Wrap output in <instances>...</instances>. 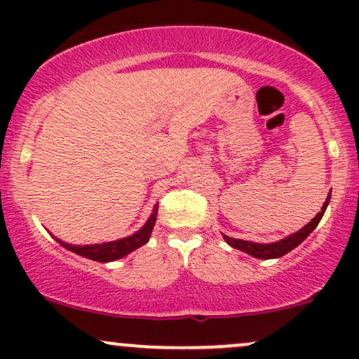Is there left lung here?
<instances>
[{"label":"left lung","mask_w":359,"mask_h":359,"mask_svg":"<svg viewBox=\"0 0 359 359\" xmlns=\"http://www.w3.org/2000/svg\"><path fill=\"white\" fill-rule=\"evenodd\" d=\"M329 201H331V192L327 194V199H325L323 208H320V212L316 214L314 219H312L311 222H307V224L304 226L302 229H299L297 233H292L290 236L283 238V240H280V241L265 243V245H263V243L236 240V238H229V236H226V234H222V238H224V241L228 243L229 246H233V248H236V250L245 251V253H248L255 258H259V259L280 258V257H283V255H287L288 251L297 248L300 243H302L309 236V234L314 231L316 226L319 224L320 219H323L325 209H327Z\"/></svg>","instance_id":"left-lung-1"}]
</instances>
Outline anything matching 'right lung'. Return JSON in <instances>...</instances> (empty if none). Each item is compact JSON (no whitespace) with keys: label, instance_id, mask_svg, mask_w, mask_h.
I'll return each instance as SVG.
<instances>
[{"label":"right lung","instance_id":"1","mask_svg":"<svg viewBox=\"0 0 359 359\" xmlns=\"http://www.w3.org/2000/svg\"><path fill=\"white\" fill-rule=\"evenodd\" d=\"M156 212H158V204H155L154 212L150 214L148 221L138 229L137 233L130 234V236L121 238V240H116V241L81 246V245H69V243L57 240L55 236H53V240L59 243V245L64 246L65 250L72 251V253H76V255H81V257H84V258L94 259V262H101V263L114 262V259L126 257V255H130L131 251H135L137 248H140V246H143L145 243H148V240H150V236H151V231H154V226L156 221Z\"/></svg>","mask_w":359,"mask_h":359}]
</instances>
